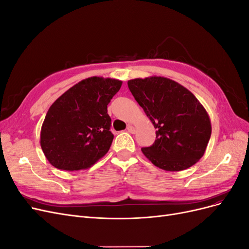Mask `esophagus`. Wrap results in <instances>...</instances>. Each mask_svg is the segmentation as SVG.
<instances>
[{
	"mask_svg": "<svg viewBox=\"0 0 249 249\" xmlns=\"http://www.w3.org/2000/svg\"><path fill=\"white\" fill-rule=\"evenodd\" d=\"M126 130H127V132H129V133H135V131H136V130H135V126L134 125H127V127H126Z\"/></svg>",
	"mask_w": 249,
	"mask_h": 249,
	"instance_id": "esophagus-1",
	"label": "esophagus"
}]
</instances>
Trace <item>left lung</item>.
<instances>
[{"label":"left lung","mask_w":249,"mask_h":249,"mask_svg":"<svg viewBox=\"0 0 249 249\" xmlns=\"http://www.w3.org/2000/svg\"><path fill=\"white\" fill-rule=\"evenodd\" d=\"M127 86L157 130L154 144L141 148L143 155L166 171H180L196 163L206 152L212 126L195 95L164 77L133 79Z\"/></svg>","instance_id":"8db88e82"}]
</instances>
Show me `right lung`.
<instances>
[{
	"label": "right lung",
	"instance_id": "right-lung-1",
	"mask_svg": "<svg viewBox=\"0 0 249 249\" xmlns=\"http://www.w3.org/2000/svg\"><path fill=\"white\" fill-rule=\"evenodd\" d=\"M122 84L115 79L87 78L53 103L40 132L41 149L53 166L86 169L108 153L114 136L107 106Z\"/></svg>",
	"mask_w": 249,
	"mask_h": 249
}]
</instances>
